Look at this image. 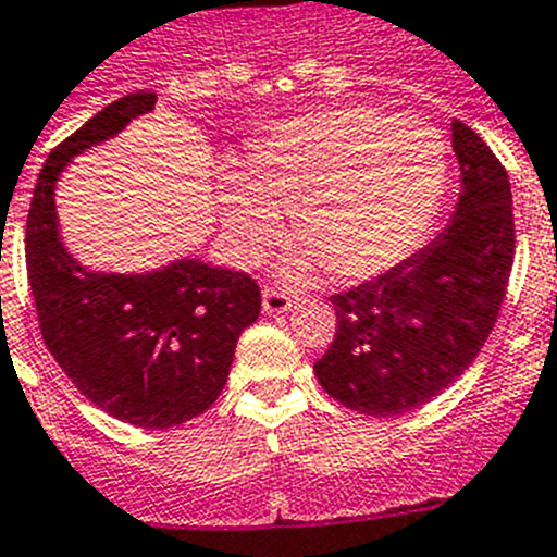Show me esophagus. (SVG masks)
<instances>
[{"label": "esophagus", "instance_id": "obj_1", "mask_svg": "<svg viewBox=\"0 0 557 557\" xmlns=\"http://www.w3.org/2000/svg\"><path fill=\"white\" fill-rule=\"evenodd\" d=\"M292 308V297L280 288H265L263 292V311L265 313H285Z\"/></svg>", "mask_w": 557, "mask_h": 557}]
</instances>
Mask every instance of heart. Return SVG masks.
Masks as SVG:
<instances>
[{
	"instance_id": "heart-1",
	"label": "heart",
	"mask_w": 557,
	"mask_h": 557,
	"mask_svg": "<svg viewBox=\"0 0 557 557\" xmlns=\"http://www.w3.org/2000/svg\"><path fill=\"white\" fill-rule=\"evenodd\" d=\"M446 145L418 120L372 106H333L277 125L230 176L226 230L246 260L263 255L292 210L306 244L285 272L327 265L342 283L381 277L418 251L446 187Z\"/></svg>"
}]
</instances>
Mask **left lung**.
Here are the masks:
<instances>
[{"instance_id": "obj_1", "label": "left lung", "mask_w": 557, "mask_h": 557, "mask_svg": "<svg viewBox=\"0 0 557 557\" xmlns=\"http://www.w3.org/2000/svg\"><path fill=\"white\" fill-rule=\"evenodd\" d=\"M462 193L437 238L393 272L333 294L336 336L313 364L333 400L372 418L420 409L473 364L505 302L516 251L505 164L451 123Z\"/></svg>"}]
</instances>
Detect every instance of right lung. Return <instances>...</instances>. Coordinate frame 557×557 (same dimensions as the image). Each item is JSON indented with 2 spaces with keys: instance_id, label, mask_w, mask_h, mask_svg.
Segmentation results:
<instances>
[{
  "instance_id": "right-lung-1",
  "label": "right lung",
  "mask_w": 557,
  "mask_h": 557,
  "mask_svg": "<svg viewBox=\"0 0 557 557\" xmlns=\"http://www.w3.org/2000/svg\"><path fill=\"white\" fill-rule=\"evenodd\" d=\"M153 103V91H132L52 148L33 190L24 258L38 327L66 379L111 418L171 429L219 400L238 336L260 317V285L201 260L148 274L89 272L64 249L55 221L66 162Z\"/></svg>"
}]
</instances>
